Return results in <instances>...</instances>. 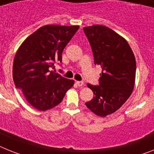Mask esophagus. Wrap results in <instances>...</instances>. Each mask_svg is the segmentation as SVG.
Returning a JSON list of instances; mask_svg holds the SVG:
<instances>
[{
    "instance_id": "esophagus-1",
    "label": "esophagus",
    "mask_w": 154,
    "mask_h": 154,
    "mask_svg": "<svg viewBox=\"0 0 154 154\" xmlns=\"http://www.w3.org/2000/svg\"><path fill=\"white\" fill-rule=\"evenodd\" d=\"M76 84H77V85L78 86V87H81V86H83L84 85L83 81H77Z\"/></svg>"
}]
</instances>
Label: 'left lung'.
<instances>
[{"instance_id": "left-lung-1", "label": "left lung", "mask_w": 154, "mask_h": 154, "mask_svg": "<svg viewBox=\"0 0 154 154\" xmlns=\"http://www.w3.org/2000/svg\"><path fill=\"white\" fill-rule=\"evenodd\" d=\"M95 65L102 67L99 85L88 84L95 96L85 103L96 115L114 113L131 95L136 72L135 55L127 41L113 29L102 25L84 27Z\"/></svg>"}]
</instances>
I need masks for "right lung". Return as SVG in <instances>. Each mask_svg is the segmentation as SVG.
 <instances>
[{
	"instance_id": "1",
	"label": "right lung",
	"mask_w": 154,
	"mask_h": 154,
	"mask_svg": "<svg viewBox=\"0 0 154 154\" xmlns=\"http://www.w3.org/2000/svg\"><path fill=\"white\" fill-rule=\"evenodd\" d=\"M78 26L47 25L23 41L15 54L13 81L16 88L32 106L45 111L59 105L74 81L55 73V63H61L63 49Z\"/></svg>"
}]
</instances>
